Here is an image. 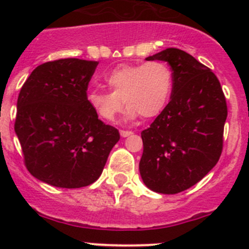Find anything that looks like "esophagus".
<instances>
[{
	"mask_svg": "<svg viewBox=\"0 0 249 249\" xmlns=\"http://www.w3.org/2000/svg\"><path fill=\"white\" fill-rule=\"evenodd\" d=\"M130 135H132V131H125V130H120V136L122 137H127L130 136Z\"/></svg>",
	"mask_w": 249,
	"mask_h": 249,
	"instance_id": "34e87169",
	"label": "esophagus"
}]
</instances>
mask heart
<instances>
[{
    "label": "heart",
    "instance_id": "obj_1",
    "mask_svg": "<svg viewBox=\"0 0 249 249\" xmlns=\"http://www.w3.org/2000/svg\"><path fill=\"white\" fill-rule=\"evenodd\" d=\"M105 82L112 92L92 90L87 95L88 105L96 117L113 122L125 104L126 119L139 115L154 118L171 97L173 74L165 62L149 61L117 66L105 76Z\"/></svg>",
    "mask_w": 249,
    "mask_h": 249
}]
</instances>
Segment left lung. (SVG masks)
Here are the masks:
<instances>
[{
	"label": "left lung",
	"mask_w": 249,
	"mask_h": 249,
	"mask_svg": "<svg viewBox=\"0 0 249 249\" xmlns=\"http://www.w3.org/2000/svg\"><path fill=\"white\" fill-rule=\"evenodd\" d=\"M148 61L170 65L171 101L141 132L143 183L160 194H177L201 180L219 160L228 108L220 83L208 67L177 48Z\"/></svg>",
	"instance_id": "left-lung-1"
}]
</instances>
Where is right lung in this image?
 <instances>
[{"label":"right lung","instance_id":"add662e5","mask_svg":"<svg viewBox=\"0 0 249 249\" xmlns=\"http://www.w3.org/2000/svg\"><path fill=\"white\" fill-rule=\"evenodd\" d=\"M97 65L73 57L46 62L20 90L14 130L26 169L47 184L74 189L94 183L120 139L87 102Z\"/></svg>","mask_w":249,"mask_h":249}]
</instances>
